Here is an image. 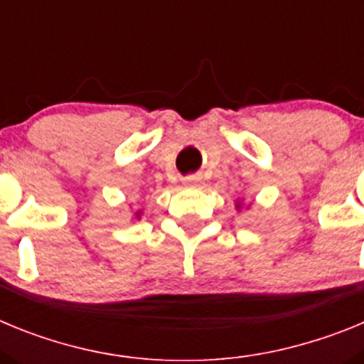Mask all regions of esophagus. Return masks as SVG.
Listing matches in <instances>:
<instances>
[{
  "label": "esophagus",
  "instance_id": "esophagus-1",
  "mask_svg": "<svg viewBox=\"0 0 364 364\" xmlns=\"http://www.w3.org/2000/svg\"><path fill=\"white\" fill-rule=\"evenodd\" d=\"M184 184L186 186H189V188H198V186L202 184V178L200 176H186L184 178Z\"/></svg>",
  "mask_w": 364,
  "mask_h": 364
}]
</instances>
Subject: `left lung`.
Returning a JSON list of instances; mask_svg holds the SVG:
<instances>
[{
    "instance_id": "left-lung-1",
    "label": "left lung",
    "mask_w": 364,
    "mask_h": 364,
    "mask_svg": "<svg viewBox=\"0 0 364 364\" xmlns=\"http://www.w3.org/2000/svg\"><path fill=\"white\" fill-rule=\"evenodd\" d=\"M237 210H240V204H237Z\"/></svg>"
}]
</instances>
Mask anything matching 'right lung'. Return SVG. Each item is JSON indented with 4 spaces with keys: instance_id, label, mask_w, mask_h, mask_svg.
<instances>
[{
    "instance_id": "obj_1",
    "label": "right lung",
    "mask_w": 364,
    "mask_h": 364,
    "mask_svg": "<svg viewBox=\"0 0 364 364\" xmlns=\"http://www.w3.org/2000/svg\"><path fill=\"white\" fill-rule=\"evenodd\" d=\"M136 217H140V213H136Z\"/></svg>"
}]
</instances>
